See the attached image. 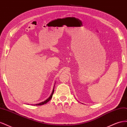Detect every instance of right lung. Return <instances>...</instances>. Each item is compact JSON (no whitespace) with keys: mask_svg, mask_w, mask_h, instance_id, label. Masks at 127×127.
<instances>
[{"mask_svg":"<svg viewBox=\"0 0 127 127\" xmlns=\"http://www.w3.org/2000/svg\"><path fill=\"white\" fill-rule=\"evenodd\" d=\"M55 85H54V87H53V90H52V93H51V95L50 96V97H49L48 99H46V100L44 101V102H42L40 103H39V104H35V105H43V104H46L47 103H48L50 100V99H51V98H52V97L53 92H54V91H55Z\"/></svg>","mask_w":127,"mask_h":127,"instance_id":"obj_1","label":"right lung"}]
</instances>
